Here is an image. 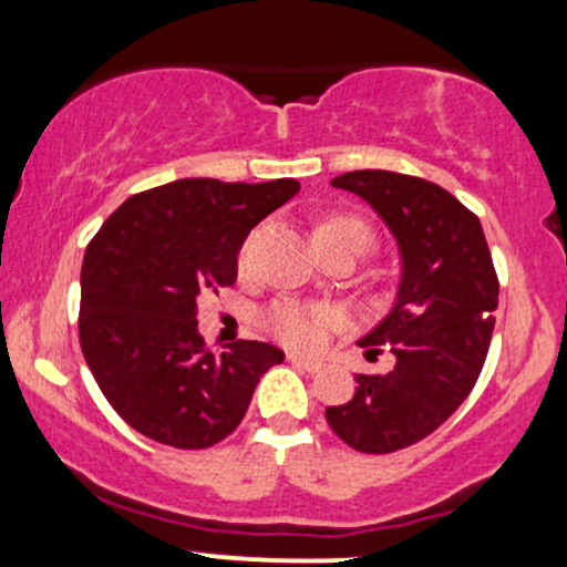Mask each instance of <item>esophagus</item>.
I'll return each instance as SVG.
<instances>
[{
    "instance_id": "esophagus-1",
    "label": "esophagus",
    "mask_w": 567,
    "mask_h": 567,
    "mask_svg": "<svg viewBox=\"0 0 567 567\" xmlns=\"http://www.w3.org/2000/svg\"><path fill=\"white\" fill-rule=\"evenodd\" d=\"M290 365L301 368V370H309V373H317V370L322 368V360H317V357H303V354H290L288 357Z\"/></svg>"
}]
</instances>
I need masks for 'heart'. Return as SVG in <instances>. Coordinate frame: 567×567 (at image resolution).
<instances>
[{"label":"heart","mask_w":567,"mask_h":567,"mask_svg":"<svg viewBox=\"0 0 567 567\" xmlns=\"http://www.w3.org/2000/svg\"><path fill=\"white\" fill-rule=\"evenodd\" d=\"M315 239H336V243H351L360 245L362 250H368L373 243V234H370L368 224L360 218L351 216H333L324 218L315 229ZM252 252H256V234L243 245L239 250V271H247L252 264ZM336 322L333 311L328 309H306V306L296 303H279L269 311L266 324L275 333L279 341H285L288 347L298 349H311L322 341L324 330Z\"/></svg>","instance_id":"b5f03b06"}]
</instances>
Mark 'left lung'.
Wrapping results in <instances>:
<instances>
[{"label":"left lung","mask_w":567,"mask_h":567,"mask_svg":"<svg viewBox=\"0 0 567 567\" xmlns=\"http://www.w3.org/2000/svg\"><path fill=\"white\" fill-rule=\"evenodd\" d=\"M330 184L379 213L402 275L392 311L360 341L392 343L394 368L357 375L354 396L324 419L354 451L394 453L429 437L470 396L496 324L498 277L480 218L432 181L354 171Z\"/></svg>","instance_id":"left-lung-1"}]
</instances>
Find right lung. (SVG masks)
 Returning a JSON list of instances; mask_svg holds the SVG:
<instances>
[{
    "label": "right lung",
    "instance_id": "1",
    "mask_svg": "<svg viewBox=\"0 0 567 567\" xmlns=\"http://www.w3.org/2000/svg\"><path fill=\"white\" fill-rule=\"evenodd\" d=\"M298 188L292 178H181L133 194L90 239L82 354L109 405L143 437L181 451L216 445L245 419L266 370L285 360L264 341L213 354L197 301L237 282L245 237Z\"/></svg>",
    "mask_w": 567,
    "mask_h": 567
}]
</instances>
